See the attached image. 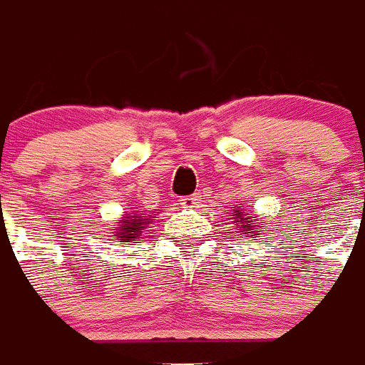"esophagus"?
<instances>
[{"mask_svg":"<svg viewBox=\"0 0 365 365\" xmlns=\"http://www.w3.org/2000/svg\"><path fill=\"white\" fill-rule=\"evenodd\" d=\"M201 203V194L200 192H196V194H192V196H185V197H180V205L182 207H197Z\"/></svg>","mask_w":365,"mask_h":365,"instance_id":"1","label":"esophagus"}]
</instances>
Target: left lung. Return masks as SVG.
<instances>
[{"label": "left lung", "instance_id": "left-lung-1", "mask_svg": "<svg viewBox=\"0 0 365 365\" xmlns=\"http://www.w3.org/2000/svg\"><path fill=\"white\" fill-rule=\"evenodd\" d=\"M232 218H233V224H237L239 230H241L245 235H250V233H252V230L256 232V230L260 228V226H258V222H256L255 217L247 218V217H243V215H241L239 211H235V215H232ZM255 235H258V233H255Z\"/></svg>", "mask_w": 365, "mask_h": 365}]
</instances>
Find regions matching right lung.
Wrapping results in <instances>:
<instances>
[{
	"instance_id": "right-lung-1",
	"label": "right lung",
	"mask_w": 365,
	"mask_h": 365,
	"mask_svg": "<svg viewBox=\"0 0 365 365\" xmlns=\"http://www.w3.org/2000/svg\"><path fill=\"white\" fill-rule=\"evenodd\" d=\"M154 220V217H141V212H130L126 217V220H122L118 224V232L116 235L120 237V243H133L139 239V235L143 233V230L147 228V224H150Z\"/></svg>"
}]
</instances>
